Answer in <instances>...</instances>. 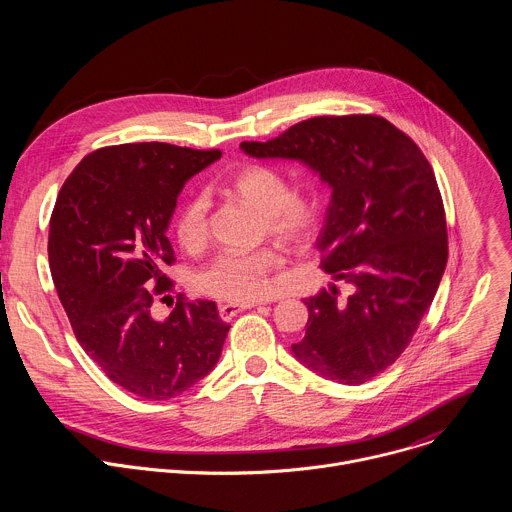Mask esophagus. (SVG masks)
<instances>
[{"label": "esophagus", "instance_id": "1", "mask_svg": "<svg viewBox=\"0 0 512 512\" xmlns=\"http://www.w3.org/2000/svg\"><path fill=\"white\" fill-rule=\"evenodd\" d=\"M257 306H259L257 302H249V304H223L221 308H218V314H221L223 320H231L237 314H241L245 310H251V308H257Z\"/></svg>", "mask_w": 512, "mask_h": 512}]
</instances>
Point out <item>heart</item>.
I'll list each match as a JSON object with an SVG mask.
<instances>
[{
  "label": "heart",
  "instance_id": "obj_1",
  "mask_svg": "<svg viewBox=\"0 0 512 512\" xmlns=\"http://www.w3.org/2000/svg\"><path fill=\"white\" fill-rule=\"evenodd\" d=\"M223 188L263 214L265 229L291 245H306L322 221L320 200L314 192L291 190L287 176L267 164H245L227 176ZM174 233L186 251H200L208 241V200L188 196L178 208ZM283 255L273 247L229 251L214 257L198 275L204 294L218 300L249 304L273 294V271Z\"/></svg>",
  "mask_w": 512,
  "mask_h": 512
}]
</instances>
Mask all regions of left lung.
Here are the masks:
<instances>
[{
  "label": "left lung",
  "instance_id": "left-lung-1",
  "mask_svg": "<svg viewBox=\"0 0 512 512\" xmlns=\"http://www.w3.org/2000/svg\"><path fill=\"white\" fill-rule=\"evenodd\" d=\"M253 158L310 166L332 188L318 237L322 269L354 285L308 298L306 336L291 344L314 373L360 385L409 346L448 263L446 210L417 143L379 115H326L267 141H243Z\"/></svg>",
  "mask_w": 512,
  "mask_h": 512
}]
</instances>
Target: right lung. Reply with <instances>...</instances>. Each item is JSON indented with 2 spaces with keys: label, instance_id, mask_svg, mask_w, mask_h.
<instances>
[{
  "label": "right lung",
  "instance_id": "obj_1",
  "mask_svg": "<svg viewBox=\"0 0 512 512\" xmlns=\"http://www.w3.org/2000/svg\"><path fill=\"white\" fill-rule=\"evenodd\" d=\"M221 158L162 141L101 148L62 184L48 233L60 304L83 350L119 387L164 401L204 379L229 324L210 300H186L160 322L152 304L172 291L166 235L184 184Z\"/></svg>",
  "mask_w": 512,
  "mask_h": 512
}]
</instances>
